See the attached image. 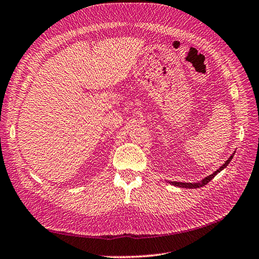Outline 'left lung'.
Here are the masks:
<instances>
[{"mask_svg":"<svg viewBox=\"0 0 259 259\" xmlns=\"http://www.w3.org/2000/svg\"><path fill=\"white\" fill-rule=\"evenodd\" d=\"M233 155H235V153H233L229 158L228 160L225 162L220 169L216 170L215 172H213L211 175H208V177L204 178L202 181H200L198 183H182V182H170V184L174 185V186H178V187H183V188H199V187H202L204 185H206L208 182H210L211 180H213V178L215 177V175H218L222 170H224L226 166L229 164V162L231 161V159L233 158Z\"/></svg>","mask_w":259,"mask_h":259,"instance_id":"obj_1","label":"left lung"}]
</instances>
